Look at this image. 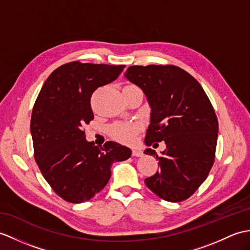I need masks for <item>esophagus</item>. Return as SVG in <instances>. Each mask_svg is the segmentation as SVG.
<instances>
[{
  "label": "esophagus",
  "mask_w": 250,
  "mask_h": 250,
  "mask_svg": "<svg viewBox=\"0 0 250 250\" xmlns=\"http://www.w3.org/2000/svg\"><path fill=\"white\" fill-rule=\"evenodd\" d=\"M132 155H133V156H142V155H143V152H142L139 149L134 148V149H132Z\"/></svg>",
  "instance_id": "esophagus-1"
}]
</instances>
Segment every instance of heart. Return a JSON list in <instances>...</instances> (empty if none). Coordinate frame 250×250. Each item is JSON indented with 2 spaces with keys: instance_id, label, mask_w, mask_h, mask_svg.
Wrapping results in <instances>:
<instances>
[{
  "instance_id": "obj_1",
  "label": "heart",
  "mask_w": 250,
  "mask_h": 250,
  "mask_svg": "<svg viewBox=\"0 0 250 250\" xmlns=\"http://www.w3.org/2000/svg\"><path fill=\"white\" fill-rule=\"evenodd\" d=\"M138 130L139 125L134 124H117L109 127V134L116 141L125 144H130L134 141Z\"/></svg>"
}]
</instances>
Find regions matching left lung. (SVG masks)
<instances>
[{"label": "left lung", "mask_w": 250, "mask_h": 250, "mask_svg": "<svg viewBox=\"0 0 250 250\" xmlns=\"http://www.w3.org/2000/svg\"><path fill=\"white\" fill-rule=\"evenodd\" d=\"M125 77L143 89L151 107L145 143L165 142L159 170L145 183L160 198L188 199L205 182L215 160L218 121L198 81L173 65L131 66Z\"/></svg>", "instance_id": "obj_1"}]
</instances>
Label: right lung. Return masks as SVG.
Segmentation results:
<instances>
[{"instance_id":"add662e5","label":"right lung","mask_w":250,"mask_h":250,"mask_svg":"<svg viewBox=\"0 0 250 250\" xmlns=\"http://www.w3.org/2000/svg\"><path fill=\"white\" fill-rule=\"evenodd\" d=\"M125 65L71 62L46 79L34 104L31 133L34 158L45 181L63 200L81 204L104 188L115 162L131 150L114 142L103 147L87 142L83 130L94 119L90 98L112 83Z\"/></svg>"}]
</instances>
